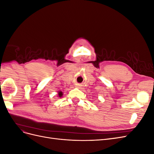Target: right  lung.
Returning a JSON list of instances; mask_svg holds the SVG:
<instances>
[{"mask_svg": "<svg viewBox=\"0 0 154 154\" xmlns=\"http://www.w3.org/2000/svg\"><path fill=\"white\" fill-rule=\"evenodd\" d=\"M62 95H63L62 92V91H59L58 92V96H59V97H62Z\"/></svg>", "mask_w": 154, "mask_h": 154, "instance_id": "obj_1", "label": "right lung"}]
</instances>
